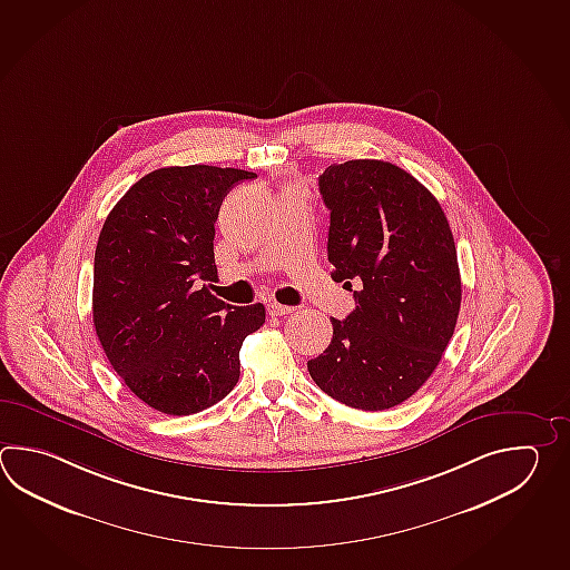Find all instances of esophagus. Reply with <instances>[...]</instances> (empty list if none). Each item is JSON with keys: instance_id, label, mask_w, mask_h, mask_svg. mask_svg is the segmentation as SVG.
Masks as SVG:
<instances>
[{"instance_id": "esophagus-1", "label": "esophagus", "mask_w": 570, "mask_h": 570, "mask_svg": "<svg viewBox=\"0 0 570 570\" xmlns=\"http://www.w3.org/2000/svg\"><path fill=\"white\" fill-rule=\"evenodd\" d=\"M292 311H294V306H284V304L278 303L267 304L269 316H284V314H291Z\"/></svg>"}]
</instances>
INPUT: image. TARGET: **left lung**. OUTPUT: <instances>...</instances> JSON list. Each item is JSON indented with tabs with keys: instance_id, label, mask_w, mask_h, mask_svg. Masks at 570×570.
Masks as SVG:
<instances>
[{
	"instance_id": "left-lung-1",
	"label": "left lung",
	"mask_w": 570,
	"mask_h": 570,
	"mask_svg": "<svg viewBox=\"0 0 570 570\" xmlns=\"http://www.w3.org/2000/svg\"><path fill=\"white\" fill-rule=\"evenodd\" d=\"M331 210L333 279L358 284L355 311L331 318V345L308 361L325 394L377 412L416 394L436 370L461 308L453 233L439 200L384 160L331 164L318 176Z\"/></svg>"
}]
</instances>
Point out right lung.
Instances as JSON below:
<instances>
[{"mask_svg": "<svg viewBox=\"0 0 570 570\" xmlns=\"http://www.w3.org/2000/svg\"><path fill=\"white\" fill-rule=\"evenodd\" d=\"M249 178L256 175L207 164L154 170L99 233L95 333L124 384L163 414L188 416L229 394L245 337L266 323L264 304L232 306L200 286L217 278L223 198Z\"/></svg>", "mask_w": 570, "mask_h": 570, "instance_id": "obj_1", "label": "right lung"}]
</instances>
